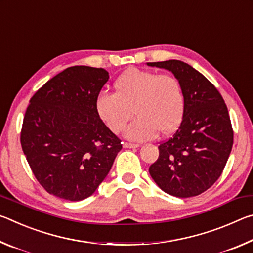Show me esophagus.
<instances>
[{
    "label": "esophagus",
    "mask_w": 253,
    "mask_h": 253,
    "mask_svg": "<svg viewBox=\"0 0 253 253\" xmlns=\"http://www.w3.org/2000/svg\"><path fill=\"white\" fill-rule=\"evenodd\" d=\"M123 146L125 148H137V147H139L140 145L139 144H131V143H124Z\"/></svg>",
    "instance_id": "34e87169"
}]
</instances>
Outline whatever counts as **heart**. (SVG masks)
Listing matches in <instances>:
<instances>
[{
	"label": "heart",
	"instance_id": "1",
	"mask_svg": "<svg viewBox=\"0 0 253 253\" xmlns=\"http://www.w3.org/2000/svg\"><path fill=\"white\" fill-rule=\"evenodd\" d=\"M114 87L115 93L100 92L95 102L98 117L110 131H121L132 111L137 117L124 132L128 139L142 142L158 131L168 135L177 129L185 100L175 77L131 68L118 77Z\"/></svg>",
	"mask_w": 253,
	"mask_h": 253
}]
</instances>
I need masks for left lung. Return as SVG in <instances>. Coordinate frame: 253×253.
Wrapping results in <instances>:
<instances>
[{
    "instance_id": "8db88e82",
    "label": "left lung",
    "mask_w": 253,
    "mask_h": 253,
    "mask_svg": "<svg viewBox=\"0 0 253 253\" xmlns=\"http://www.w3.org/2000/svg\"><path fill=\"white\" fill-rule=\"evenodd\" d=\"M172 72L181 84L185 108L176 132L162 143L149 174L165 193L196 196L221 176L233 145L229 111L217 89L179 60L147 62Z\"/></svg>"
}]
</instances>
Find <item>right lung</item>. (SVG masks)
Listing matches in <instances>:
<instances>
[{"label":"right lung","mask_w":253,"mask_h":253,"mask_svg":"<svg viewBox=\"0 0 253 253\" xmlns=\"http://www.w3.org/2000/svg\"><path fill=\"white\" fill-rule=\"evenodd\" d=\"M102 68L75 66L54 76L30 100L21 145L48 193L68 201L92 195L108 175L121 140L96 111L108 81Z\"/></svg>","instance_id":"add662e5"}]
</instances>
